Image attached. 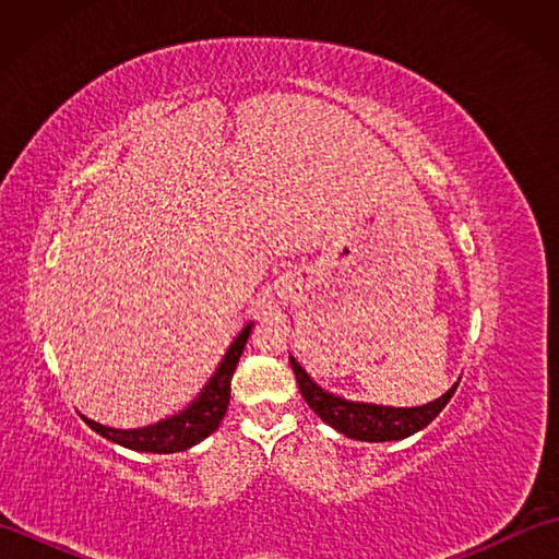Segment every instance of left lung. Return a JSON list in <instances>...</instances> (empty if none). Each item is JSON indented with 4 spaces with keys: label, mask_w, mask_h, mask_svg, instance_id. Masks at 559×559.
Instances as JSON below:
<instances>
[{
    "label": "left lung",
    "mask_w": 559,
    "mask_h": 559,
    "mask_svg": "<svg viewBox=\"0 0 559 559\" xmlns=\"http://www.w3.org/2000/svg\"><path fill=\"white\" fill-rule=\"evenodd\" d=\"M290 367L298 379L300 394L307 401L319 418L326 425L334 427L336 432L346 435L348 439H358V442H396V439H406L423 427L430 425L442 408L454 396L459 382L451 386L447 394L439 399L423 403V406L413 408H396V406H377V403L365 401H350L331 394V391L319 386L314 379L307 374L305 367L290 355Z\"/></svg>",
    "instance_id": "obj_1"
}]
</instances>
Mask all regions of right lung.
Listing matches in <instances>:
<instances>
[{"label":"right lung","mask_w":559,"mask_h":559,"mask_svg":"<svg viewBox=\"0 0 559 559\" xmlns=\"http://www.w3.org/2000/svg\"><path fill=\"white\" fill-rule=\"evenodd\" d=\"M254 322H249L240 334L235 336L230 348L225 350L216 372L211 374L204 389L199 391L197 399L189 403L180 413L168 415L165 420H158L146 427H134V430H120V427H108L96 420L81 415L91 430H96L100 437L110 439V442L120 444L132 451H146V454H175V451H187L201 439H206L216 427L221 425L225 411L230 403V379L235 374V367L240 362V355L247 346V338L252 334Z\"/></svg>","instance_id":"obj_1"}]
</instances>
